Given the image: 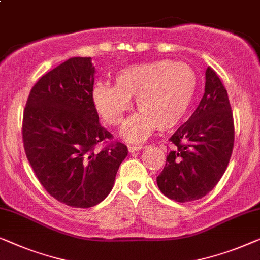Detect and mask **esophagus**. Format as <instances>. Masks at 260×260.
Segmentation results:
<instances>
[{
  "label": "esophagus",
  "mask_w": 260,
  "mask_h": 260,
  "mask_svg": "<svg viewBox=\"0 0 260 260\" xmlns=\"http://www.w3.org/2000/svg\"><path fill=\"white\" fill-rule=\"evenodd\" d=\"M145 146H142V145H139V146H134V145H129L128 146V151L131 152V153H134V152H138V151H140V149H142L144 148Z\"/></svg>",
  "instance_id": "esophagus-1"
}]
</instances>
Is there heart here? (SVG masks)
I'll return each instance as SVG.
<instances>
[{
    "mask_svg": "<svg viewBox=\"0 0 260 260\" xmlns=\"http://www.w3.org/2000/svg\"><path fill=\"white\" fill-rule=\"evenodd\" d=\"M197 74L182 61L159 60L132 64L115 75V86L98 82L92 101L99 115L109 126H119L131 111L135 98L141 113L127 120L122 135L131 141L145 139L156 127L173 128L184 119L194 99Z\"/></svg>",
    "mask_w": 260,
    "mask_h": 260,
    "instance_id": "b5f03b06",
    "label": "heart"
}]
</instances>
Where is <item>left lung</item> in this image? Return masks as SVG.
I'll use <instances>...</instances> for the list:
<instances>
[{"mask_svg": "<svg viewBox=\"0 0 260 260\" xmlns=\"http://www.w3.org/2000/svg\"><path fill=\"white\" fill-rule=\"evenodd\" d=\"M205 93L187 121L170 138L172 151L156 178L167 198L187 203L214 188L231 159L235 123L229 95L211 67L205 73Z\"/></svg>", "mask_w": 260, "mask_h": 260, "instance_id": "8db88e82", "label": "left lung"}]
</instances>
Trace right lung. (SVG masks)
<instances>
[{
    "instance_id": "add662e5",
    "label": "right lung",
    "mask_w": 260,
    "mask_h": 260,
    "mask_svg": "<svg viewBox=\"0 0 260 260\" xmlns=\"http://www.w3.org/2000/svg\"><path fill=\"white\" fill-rule=\"evenodd\" d=\"M94 73L90 57L58 64L31 88L22 121L24 152L40 184L57 202L78 208L109 194L128 154L121 142H108L113 135L99 122Z\"/></svg>"
}]
</instances>
